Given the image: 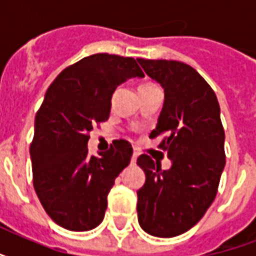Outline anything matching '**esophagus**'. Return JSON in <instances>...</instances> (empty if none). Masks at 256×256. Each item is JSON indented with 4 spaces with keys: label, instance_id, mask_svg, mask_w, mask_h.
Returning <instances> with one entry per match:
<instances>
[{
    "label": "esophagus",
    "instance_id": "1",
    "mask_svg": "<svg viewBox=\"0 0 256 256\" xmlns=\"http://www.w3.org/2000/svg\"><path fill=\"white\" fill-rule=\"evenodd\" d=\"M138 156H140V154H138V152H136V150H134V152H132V164H136V158H138Z\"/></svg>",
    "mask_w": 256,
    "mask_h": 256
}]
</instances>
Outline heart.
<instances>
[{
	"mask_svg": "<svg viewBox=\"0 0 256 256\" xmlns=\"http://www.w3.org/2000/svg\"><path fill=\"white\" fill-rule=\"evenodd\" d=\"M144 86H146V85H144Z\"/></svg>",
	"mask_w": 256,
	"mask_h": 256,
	"instance_id": "obj_1",
	"label": "heart"
}]
</instances>
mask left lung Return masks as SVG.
<instances>
[{"mask_svg":"<svg viewBox=\"0 0 256 256\" xmlns=\"http://www.w3.org/2000/svg\"><path fill=\"white\" fill-rule=\"evenodd\" d=\"M138 62L164 90L152 136L168 134L160 146L171 160V168L162 170L146 154L136 160L146 175L136 191L138 222L148 234L172 238L194 227L214 202L226 164L220 108L214 90L190 65L144 58Z\"/></svg>","mask_w":256,"mask_h":256,"instance_id":"1","label":"left lung"}]
</instances>
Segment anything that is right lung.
Masks as SVG:
<instances>
[{"label":"right lung","instance_id":"obj_1","mask_svg":"<svg viewBox=\"0 0 256 256\" xmlns=\"http://www.w3.org/2000/svg\"><path fill=\"white\" fill-rule=\"evenodd\" d=\"M144 74L132 57L100 53L66 68L49 86L34 122L30 144L33 184L54 222L88 231L104 220L108 194L132 156L128 140L88 156V132L108 120L116 88Z\"/></svg>","mask_w":256,"mask_h":256}]
</instances>
